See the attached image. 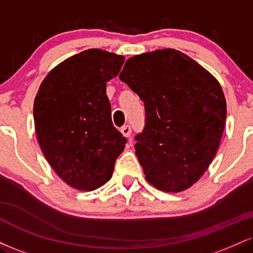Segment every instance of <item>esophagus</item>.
Listing matches in <instances>:
<instances>
[{"label": "esophagus", "mask_w": 253, "mask_h": 253, "mask_svg": "<svg viewBox=\"0 0 253 253\" xmlns=\"http://www.w3.org/2000/svg\"><path fill=\"white\" fill-rule=\"evenodd\" d=\"M120 132H121V134L125 136V138H129L130 133H132V130H130V127L127 126V125H126V126H124L123 128H121Z\"/></svg>", "instance_id": "obj_1"}]
</instances>
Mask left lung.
<instances>
[{
    "label": "left lung",
    "instance_id": "left-lung-1",
    "mask_svg": "<svg viewBox=\"0 0 253 253\" xmlns=\"http://www.w3.org/2000/svg\"><path fill=\"white\" fill-rule=\"evenodd\" d=\"M119 78L145 103V128L134 147L146 180L165 192L190 188L211 165L223 135L220 84L172 48L129 57Z\"/></svg>",
    "mask_w": 253,
    "mask_h": 253
}]
</instances>
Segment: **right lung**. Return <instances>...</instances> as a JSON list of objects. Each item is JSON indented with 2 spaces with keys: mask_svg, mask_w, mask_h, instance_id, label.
Listing matches in <instances>:
<instances>
[{
  "mask_svg": "<svg viewBox=\"0 0 253 253\" xmlns=\"http://www.w3.org/2000/svg\"><path fill=\"white\" fill-rule=\"evenodd\" d=\"M125 57L87 49L59 63L40 84L34 124L42 153L66 184L94 191L112 178L126 139L112 124L106 82Z\"/></svg>",
  "mask_w": 253,
  "mask_h": 253,
  "instance_id": "right-lung-1",
  "label": "right lung"
}]
</instances>
